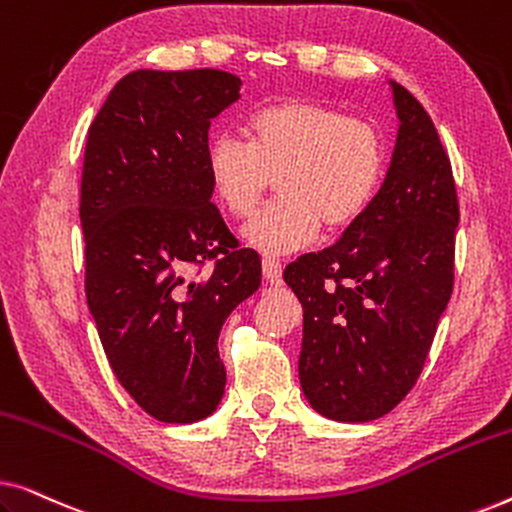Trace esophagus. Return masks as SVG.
<instances>
[{"label":"esophagus","mask_w":512,"mask_h":512,"mask_svg":"<svg viewBox=\"0 0 512 512\" xmlns=\"http://www.w3.org/2000/svg\"><path fill=\"white\" fill-rule=\"evenodd\" d=\"M263 277L270 284L282 282V263L275 261V258H263Z\"/></svg>","instance_id":"1"}]
</instances>
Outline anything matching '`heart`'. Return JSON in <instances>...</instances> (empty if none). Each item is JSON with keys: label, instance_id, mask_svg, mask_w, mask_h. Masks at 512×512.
Wrapping results in <instances>:
<instances>
[{"label": "heart", "instance_id": "heart-1", "mask_svg": "<svg viewBox=\"0 0 512 512\" xmlns=\"http://www.w3.org/2000/svg\"><path fill=\"white\" fill-rule=\"evenodd\" d=\"M249 144L219 137L207 149L212 193L233 219H247L270 193L279 200L242 235L263 254L303 249L326 230L361 219L387 172V144L373 123L317 100L265 104L244 125Z\"/></svg>", "mask_w": 512, "mask_h": 512}]
</instances>
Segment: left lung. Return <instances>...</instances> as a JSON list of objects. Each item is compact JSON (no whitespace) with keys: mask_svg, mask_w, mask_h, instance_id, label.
I'll list each match as a JSON object with an SVG mask.
<instances>
[{"mask_svg":"<svg viewBox=\"0 0 512 512\" xmlns=\"http://www.w3.org/2000/svg\"><path fill=\"white\" fill-rule=\"evenodd\" d=\"M391 90L401 125L375 200L338 242L284 270L303 305L300 387L335 422H370L408 396L454 286L450 158L417 97Z\"/></svg>","mask_w":512,"mask_h":512,"instance_id":"left-lung-1","label":"left lung"}]
</instances>
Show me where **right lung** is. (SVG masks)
<instances>
[{"instance_id":"add662e5","label":"right lung","mask_w":512,"mask_h":512,"mask_svg":"<svg viewBox=\"0 0 512 512\" xmlns=\"http://www.w3.org/2000/svg\"><path fill=\"white\" fill-rule=\"evenodd\" d=\"M240 86L221 69H137L88 130L79 207L88 307L118 382L158 422L216 410L221 326L261 286V258L223 223L207 174L209 125Z\"/></svg>"}]
</instances>
